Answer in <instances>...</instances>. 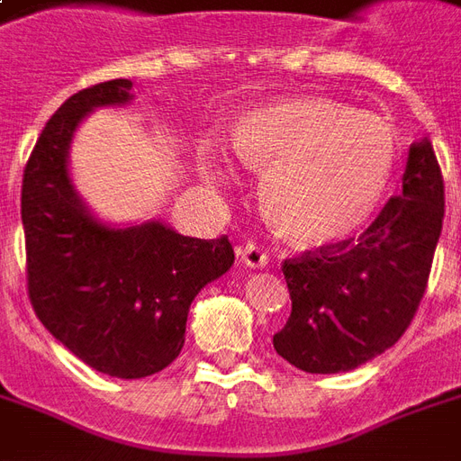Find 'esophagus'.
Listing matches in <instances>:
<instances>
[{"mask_svg":"<svg viewBox=\"0 0 461 461\" xmlns=\"http://www.w3.org/2000/svg\"><path fill=\"white\" fill-rule=\"evenodd\" d=\"M237 254H240L241 264H247V267H251V269H261V267H267V264H269V254L261 249L257 241H247V244H241L240 249H237Z\"/></svg>","mask_w":461,"mask_h":461,"instance_id":"esophagus-1","label":"esophagus"}]
</instances>
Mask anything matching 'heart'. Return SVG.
<instances>
[{"label":"heart","instance_id":"b5f03b06","mask_svg":"<svg viewBox=\"0 0 461 461\" xmlns=\"http://www.w3.org/2000/svg\"><path fill=\"white\" fill-rule=\"evenodd\" d=\"M234 150L264 172L261 204L291 241L329 244L360 230L385 197L397 160L387 118L330 98H289L234 125ZM210 170L224 175L212 150Z\"/></svg>","mask_w":461,"mask_h":461}]
</instances>
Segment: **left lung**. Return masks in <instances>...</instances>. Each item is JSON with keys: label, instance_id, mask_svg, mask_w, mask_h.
<instances>
[{"label": "left lung", "instance_id": "obj_1", "mask_svg": "<svg viewBox=\"0 0 461 461\" xmlns=\"http://www.w3.org/2000/svg\"><path fill=\"white\" fill-rule=\"evenodd\" d=\"M445 220V180L432 142L410 145L402 192L357 240L323 244L281 264L291 316L274 336L306 373H346L395 346L425 296Z\"/></svg>", "mask_w": 461, "mask_h": 461}]
</instances>
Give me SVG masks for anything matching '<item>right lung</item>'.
Listing matches in <instances>:
<instances>
[{
    "mask_svg": "<svg viewBox=\"0 0 461 461\" xmlns=\"http://www.w3.org/2000/svg\"><path fill=\"white\" fill-rule=\"evenodd\" d=\"M115 78L74 94L29 155L22 180L26 286L46 330L113 377L160 373L180 356L187 311L234 264L227 237H182L162 221L113 230L91 217L68 177V145L94 108L131 101Z\"/></svg>",
    "mask_w": 461,
    "mask_h": 461,
    "instance_id": "1",
    "label": "right lung"
}]
</instances>
